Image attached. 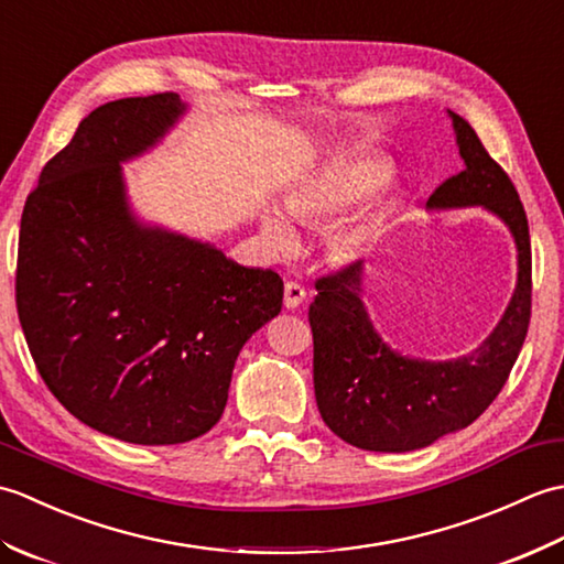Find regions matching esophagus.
<instances>
[{
  "label": "esophagus",
  "mask_w": 564,
  "mask_h": 564,
  "mask_svg": "<svg viewBox=\"0 0 564 564\" xmlns=\"http://www.w3.org/2000/svg\"><path fill=\"white\" fill-rule=\"evenodd\" d=\"M303 301H305V289H303V285L295 283V281L285 283V289H283V305L289 307V310H295V307L303 305Z\"/></svg>",
  "instance_id": "34e87169"
}]
</instances>
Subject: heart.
<instances>
[{
  "label": "heart",
  "mask_w": 564,
  "mask_h": 564,
  "mask_svg": "<svg viewBox=\"0 0 564 564\" xmlns=\"http://www.w3.org/2000/svg\"><path fill=\"white\" fill-rule=\"evenodd\" d=\"M392 166L380 158H332L317 170L297 178L283 196V208L301 223H322L349 210L354 203L376 194L388 184ZM386 208L378 198H370L349 218L339 220L327 232V251L337 263L356 261L380 232ZM261 237L275 254H285L295 247L293 225L281 213L267 210L261 215Z\"/></svg>",
  "instance_id": "b5f03b06"
}]
</instances>
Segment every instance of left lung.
<instances>
[{
  "mask_svg": "<svg viewBox=\"0 0 564 564\" xmlns=\"http://www.w3.org/2000/svg\"><path fill=\"white\" fill-rule=\"evenodd\" d=\"M463 172L446 178L429 210L480 206L509 227L517 242V289L505 315L470 356L422 361L382 341L364 305V261L315 283L310 305L317 410L341 441L364 451L406 453L470 426L517 364L531 322L529 220L507 172L489 158L470 123L448 111Z\"/></svg>",
  "mask_w": 564,
  "mask_h": 564,
  "instance_id": "8db88e82",
  "label": "left lung"
}]
</instances>
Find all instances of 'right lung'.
<instances>
[{"label": "right lung", "mask_w": 564, "mask_h": 564, "mask_svg": "<svg viewBox=\"0 0 564 564\" xmlns=\"http://www.w3.org/2000/svg\"><path fill=\"white\" fill-rule=\"evenodd\" d=\"M186 113L178 94L109 101L43 166L21 215L17 310L31 356L82 424L140 446L210 431L283 281L140 223L121 164Z\"/></svg>", "instance_id": "1"}]
</instances>
